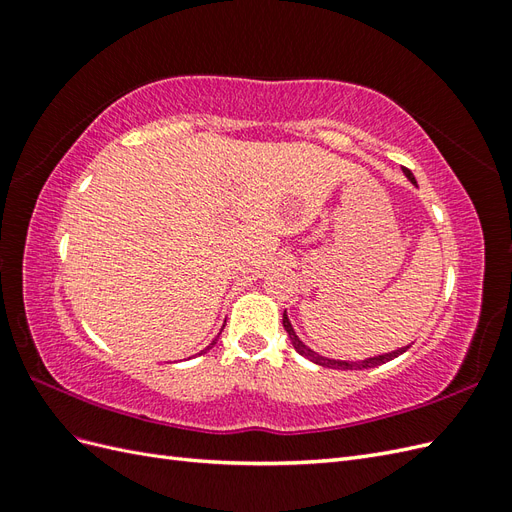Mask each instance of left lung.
<instances>
[{"label":"left lung","mask_w":512,"mask_h":512,"mask_svg":"<svg viewBox=\"0 0 512 512\" xmlns=\"http://www.w3.org/2000/svg\"><path fill=\"white\" fill-rule=\"evenodd\" d=\"M404 173H406V177L416 185V179H414V175L410 173L408 168H404ZM282 322H284V329H286V333H288V337H290V342H292L294 350H297L301 356H305V359H309L312 363L322 365V367H331V369H369V367H378V365H382V363H389V361L397 359L399 354H404V352L410 348V346H404V348H397V350H393V352L378 354V356H369V359H363V361H335V359H329V356H322V354L314 352L312 348H307V346L301 342V339H299V335L294 333V329H292V324H290L286 312H284Z\"/></svg>","instance_id":"left-lung-1"}]
</instances>
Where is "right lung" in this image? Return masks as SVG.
Returning a JSON list of instances; mask_svg holds the SVG:
<instances>
[{"label":"right lung","mask_w":512,"mask_h":512,"mask_svg":"<svg viewBox=\"0 0 512 512\" xmlns=\"http://www.w3.org/2000/svg\"><path fill=\"white\" fill-rule=\"evenodd\" d=\"M218 337H220V335H218ZM218 337H215V339H213V342H211V344H209V346H207V348H205L203 352H207L209 348H213V346H215V342H218ZM203 352H200V354H203Z\"/></svg>","instance_id":"obj_1"}]
</instances>
